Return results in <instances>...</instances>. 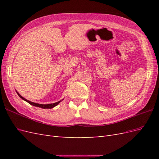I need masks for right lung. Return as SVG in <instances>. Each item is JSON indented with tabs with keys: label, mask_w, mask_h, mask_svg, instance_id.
I'll list each match as a JSON object with an SVG mask.
<instances>
[{
	"label": "right lung",
	"mask_w": 159,
	"mask_h": 159,
	"mask_svg": "<svg viewBox=\"0 0 159 159\" xmlns=\"http://www.w3.org/2000/svg\"><path fill=\"white\" fill-rule=\"evenodd\" d=\"M16 93H17V94L18 95L19 97H20L21 99H22L23 100L26 101V102H28V103H30V105H33V106L38 107H40V108H42V109H52V108H53V107H54L55 106H56L57 105H58V104L61 102V101L63 100V99H61V100L59 101V102L54 103H50V104H39V103H34V102H30V101H28V100H27L26 99L22 97V96H21L20 94H19V93H18V91H16Z\"/></svg>",
	"instance_id": "1"
}]
</instances>
